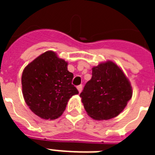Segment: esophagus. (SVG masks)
I'll return each mask as SVG.
<instances>
[{
    "instance_id": "1",
    "label": "esophagus",
    "mask_w": 155,
    "mask_h": 155,
    "mask_svg": "<svg viewBox=\"0 0 155 155\" xmlns=\"http://www.w3.org/2000/svg\"><path fill=\"white\" fill-rule=\"evenodd\" d=\"M77 88H78V90L79 93H81V90H82V85H81H81L77 86Z\"/></svg>"
}]
</instances>
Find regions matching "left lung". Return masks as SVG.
<instances>
[{
    "label": "left lung",
    "instance_id": "1",
    "mask_svg": "<svg viewBox=\"0 0 155 155\" xmlns=\"http://www.w3.org/2000/svg\"><path fill=\"white\" fill-rule=\"evenodd\" d=\"M130 83L113 61L92 68V77L80 94L87 115L95 120H107L118 116L132 97Z\"/></svg>",
    "mask_w": 155,
    "mask_h": 155
}]
</instances>
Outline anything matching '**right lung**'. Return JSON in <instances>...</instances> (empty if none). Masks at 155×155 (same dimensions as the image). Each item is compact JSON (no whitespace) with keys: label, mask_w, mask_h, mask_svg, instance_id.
Returning <instances> with one entry per match:
<instances>
[{"label":"right lung","mask_w":155,"mask_h":155,"mask_svg":"<svg viewBox=\"0 0 155 155\" xmlns=\"http://www.w3.org/2000/svg\"><path fill=\"white\" fill-rule=\"evenodd\" d=\"M74 74L68 62L57 53L46 51L25 67L21 76L24 99L35 115L45 120H55L65 110L68 102L78 94L71 84Z\"/></svg>","instance_id":"right-lung-1"}]
</instances>
